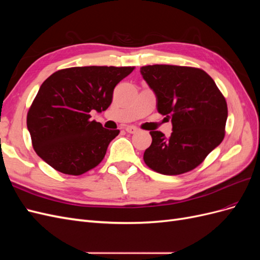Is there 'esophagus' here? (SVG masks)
Masks as SVG:
<instances>
[{
  "label": "esophagus",
  "instance_id": "34e87169",
  "mask_svg": "<svg viewBox=\"0 0 260 260\" xmlns=\"http://www.w3.org/2000/svg\"><path fill=\"white\" fill-rule=\"evenodd\" d=\"M124 130L127 131L128 133H131V135H133V133H136V132L139 131V129L137 127H135V125H128V127H125Z\"/></svg>",
  "mask_w": 260,
  "mask_h": 260
}]
</instances>
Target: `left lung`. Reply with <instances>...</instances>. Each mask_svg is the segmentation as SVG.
<instances>
[{
    "mask_svg": "<svg viewBox=\"0 0 260 260\" xmlns=\"http://www.w3.org/2000/svg\"><path fill=\"white\" fill-rule=\"evenodd\" d=\"M157 98V111L171 119L169 139L151 131L146 166L161 175L177 176L196 168L225 135L228 106L212 78L203 69L148 65L140 69Z\"/></svg>",
    "mask_w": 260,
    "mask_h": 260,
    "instance_id": "left-lung-1",
    "label": "left lung"
}]
</instances>
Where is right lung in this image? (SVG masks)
I'll list each match as a JSON object with an SVG mask.
<instances>
[{"label": "right lung", "mask_w": 260, "mask_h": 260, "mask_svg": "<svg viewBox=\"0 0 260 260\" xmlns=\"http://www.w3.org/2000/svg\"><path fill=\"white\" fill-rule=\"evenodd\" d=\"M135 67L85 66L60 69L40 86L27 114L38 156L61 174L80 176L95 168L119 130L90 120L106 111L115 86Z\"/></svg>", "instance_id": "1"}]
</instances>
